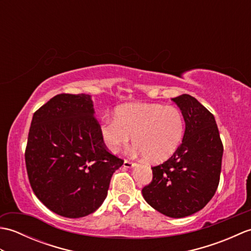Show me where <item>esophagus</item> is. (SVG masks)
I'll list each match as a JSON object with an SVG mask.
<instances>
[{
	"label": "esophagus",
	"mask_w": 251,
	"mask_h": 251,
	"mask_svg": "<svg viewBox=\"0 0 251 251\" xmlns=\"http://www.w3.org/2000/svg\"><path fill=\"white\" fill-rule=\"evenodd\" d=\"M136 166V163H131L129 161H127V159H125L124 163H123V167L124 168H132Z\"/></svg>",
	"instance_id": "obj_1"
}]
</instances>
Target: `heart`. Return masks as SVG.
<instances>
[{"mask_svg": "<svg viewBox=\"0 0 251 251\" xmlns=\"http://www.w3.org/2000/svg\"><path fill=\"white\" fill-rule=\"evenodd\" d=\"M100 135L108 150L116 153L131 140L135 150L148 161H166L178 150L185 131L184 116L177 106L131 102L115 110V120L100 125Z\"/></svg>", "mask_w": 251, "mask_h": 251, "instance_id": "heart-1", "label": "heart"}]
</instances>
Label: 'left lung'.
I'll list each match as a JSON object with an SVG mask.
<instances>
[{
	"label": "left lung",
	"instance_id": "obj_1",
	"mask_svg": "<svg viewBox=\"0 0 251 251\" xmlns=\"http://www.w3.org/2000/svg\"><path fill=\"white\" fill-rule=\"evenodd\" d=\"M184 116L182 143L166 162L152 167V182L143 199L161 214L183 218L202 209L220 180L223 146L215 116L194 97L173 98Z\"/></svg>",
	"mask_w": 251,
	"mask_h": 251
}]
</instances>
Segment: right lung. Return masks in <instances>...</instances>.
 <instances>
[{
  "instance_id": "obj_1",
  "label": "right lung",
  "mask_w": 251,
  "mask_h": 251,
  "mask_svg": "<svg viewBox=\"0 0 251 251\" xmlns=\"http://www.w3.org/2000/svg\"><path fill=\"white\" fill-rule=\"evenodd\" d=\"M92 96L60 94L32 117L25 149L31 188L55 214H93L124 161L108 152L95 119Z\"/></svg>"
}]
</instances>
